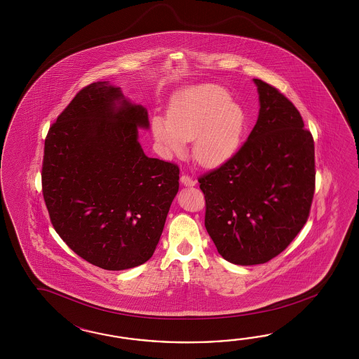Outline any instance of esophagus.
Returning <instances> with one entry per match:
<instances>
[{
    "label": "esophagus",
    "mask_w": 359,
    "mask_h": 359,
    "mask_svg": "<svg viewBox=\"0 0 359 359\" xmlns=\"http://www.w3.org/2000/svg\"><path fill=\"white\" fill-rule=\"evenodd\" d=\"M180 182H182V184L184 185V187H194L196 184L195 180L192 177H189L188 175H183L180 177Z\"/></svg>",
    "instance_id": "esophagus-1"
}]
</instances>
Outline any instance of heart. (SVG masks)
Masks as SVG:
<instances>
[{
  "label": "heart",
  "mask_w": 359,
  "mask_h": 359,
  "mask_svg": "<svg viewBox=\"0 0 359 359\" xmlns=\"http://www.w3.org/2000/svg\"><path fill=\"white\" fill-rule=\"evenodd\" d=\"M152 135L167 156L185 151V141L194 140L196 161L205 165L222 163L238 150L246 130V113L231 101L225 88L196 84L175 93L167 120L151 121Z\"/></svg>",
  "instance_id": "b5f03b06"
}]
</instances>
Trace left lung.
I'll return each mask as SVG.
<instances>
[{
  "mask_svg": "<svg viewBox=\"0 0 359 359\" xmlns=\"http://www.w3.org/2000/svg\"><path fill=\"white\" fill-rule=\"evenodd\" d=\"M259 114L228 162L198 179L218 254L252 266L280 254L304 226L315 194V143L294 104L252 79Z\"/></svg>",
  "mask_w": 359,
  "mask_h": 359,
  "instance_id": "1",
  "label": "left lung"
}]
</instances>
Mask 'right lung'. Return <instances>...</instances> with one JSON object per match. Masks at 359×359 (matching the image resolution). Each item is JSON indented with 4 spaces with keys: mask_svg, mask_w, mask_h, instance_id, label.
Segmentation results:
<instances>
[{
    "mask_svg": "<svg viewBox=\"0 0 359 359\" xmlns=\"http://www.w3.org/2000/svg\"><path fill=\"white\" fill-rule=\"evenodd\" d=\"M140 129H150L147 109L97 81L77 93L44 141L43 197L55 230L104 270L151 258L179 191L177 165L149 158Z\"/></svg>",
    "mask_w": 359,
    "mask_h": 359,
    "instance_id": "obj_1",
    "label": "right lung"
}]
</instances>
